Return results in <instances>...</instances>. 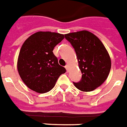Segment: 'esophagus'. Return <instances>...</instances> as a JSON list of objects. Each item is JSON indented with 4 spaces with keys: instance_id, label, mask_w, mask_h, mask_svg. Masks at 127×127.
<instances>
[{
    "instance_id": "34e87169",
    "label": "esophagus",
    "mask_w": 127,
    "mask_h": 127,
    "mask_svg": "<svg viewBox=\"0 0 127 127\" xmlns=\"http://www.w3.org/2000/svg\"><path fill=\"white\" fill-rule=\"evenodd\" d=\"M65 68H66V71H68V68H69V66H68V64H66V66H65Z\"/></svg>"
}]
</instances>
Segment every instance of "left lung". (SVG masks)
<instances>
[{"label": "left lung", "mask_w": 127, "mask_h": 127, "mask_svg": "<svg viewBox=\"0 0 127 127\" xmlns=\"http://www.w3.org/2000/svg\"><path fill=\"white\" fill-rule=\"evenodd\" d=\"M75 48L81 80L74 85L82 92H92L106 80L111 68V59L99 38L83 30L64 35Z\"/></svg>", "instance_id": "8db88e82"}]
</instances>
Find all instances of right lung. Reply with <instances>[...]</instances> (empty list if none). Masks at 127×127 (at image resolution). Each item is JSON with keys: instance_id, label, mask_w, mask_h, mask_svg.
Masks as SVG:
<instances>
[{"instance_id": "obj_1", "label": "right lung", "mask_w": 127, "mask_h": 127, "mask_svg": "<svg viewBox=\"0 0 127 127\" xmlns=\"http://www.w3.org/2000/svg\"><path fill=\"white\" fill-rule=\"evenodd\" d=\"M64 37L63 34L59 33L38 32L24 42L19 54L17 70L30 90L40 94L48 92L66 72L52 52Z\"/></svg>"}]
</instances>
